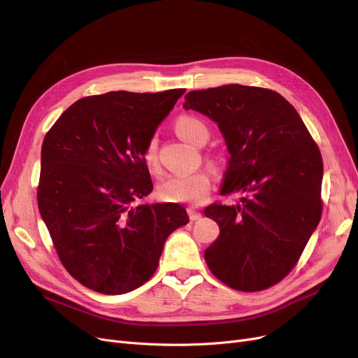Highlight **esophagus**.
<instances>
[{
    "label": "esophagus",
    "mask_w": 358,
    "mask_h": 358,
    "mask_svg": "<svg viewBox=\"0 0 358 358\" xmlns=\"http://www.w3.org/2000/svg\"><path fill=\"white\" fill-rule=\"evenodd\" d=\"M189 216H190V220L194 222V220L201 217V213L199 210H196V209H189Z\"/></svg>",
    "instance_id": "esophagus-1"
}]
</instances>
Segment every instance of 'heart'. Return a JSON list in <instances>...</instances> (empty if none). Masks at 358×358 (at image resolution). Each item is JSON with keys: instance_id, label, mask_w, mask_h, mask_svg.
I'll list each match as a JSON object with an SVG mask.
<instances>
[{"instance_id": "obj_1", "label": "heart", "mask_w": 358, "mask_h": 358, "mask_svg": "<svg viewBox=\"0 0 358 358\" xmlns=\"http://www.w3.org/2000/svg\"><path fill=\"white\" fill-rule=\"evenodd\" d=\"M176 131L196 146H201L208 142L210 136V129L203 119L184 115L176 120ZM157 139L150 138L145 152L143 159L150 171H158V155H157ZM212 189V177L208 171H194L190 174H176L165 178L159 187L158 193L162 200L171 203H193L199 204L209 196Z\"/></svg>"}]
</instances>
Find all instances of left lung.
<instances>
[{
    "label": "left lung",
    "instance_id": "8db88e82",
    "mask_svg": "<svg viewBox=\"0 0 358 358\" xmlns=\"http://www.w3.org/2000/svg\"><path fill=\"white\" fill-rule=\"evenodd\" d=\"M182 107L217 124L231 155L220 193L243 194L238 204L204 209L220 229L204 251L206 262L235 290L277 285L321 220V152L296 108L267 88L229 84L190 91Z\"/></svg>",
    "mask_w": 358,
    "mask_h": 358
}]
</instances>
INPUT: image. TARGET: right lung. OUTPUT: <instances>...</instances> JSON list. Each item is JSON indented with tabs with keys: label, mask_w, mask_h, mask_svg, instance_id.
<instances>
[{
	"label": "right lung",
	"mask_w": 358,
	"mask_h": 358,
	"mask_svg": "<svg viewBox=\"0 0 358 358\" xmlns=\"http://www.w3.org/2000/svg\"><path fill=\"white\" fill-rule=\"evenodd\" d=\"M184 91L81 99L43 139L39 212L66 271L94 292L141 287L169 234L189 223L177 203H138L154 189L145 148Z\"/></svg>",
	"instance_id": "add662e5"
}]
</instances>
